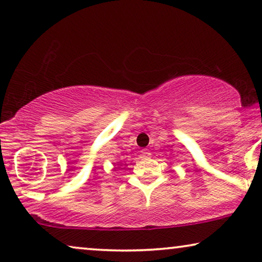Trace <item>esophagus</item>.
I'll return each instance as SVG.
<instances>
[{"label": "esophagus", "mask_w": 262, "mask_h": 262, "mask_svg": "<svg viewBox=\"0 0 262 262\" xmlns=\"http://www.w3.org/2000/svg\"><path fill=\"white\" fill-rule=\"evenodd\" d=\"M141 155H142L143 157H148L149 155H150V151H149L148 149H142V150H141Z\"/></svg>", "instance_id": "34e87169"}]
</instances>
